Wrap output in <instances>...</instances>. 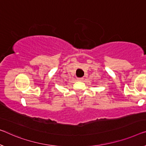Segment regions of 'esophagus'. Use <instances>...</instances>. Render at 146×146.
<instances>
[{
  "mask_svg": "<svg viewBox=\"0 0 146 146\" xmlns=\"http://www.w3.org/2000/svg\"><path fill=\"white\" fill-rule=\"evenodd\" d=\"M77 80L78 81H79V82H82V81L84 80V78H78Z\"/></svg>",
  "mask_w": 146,
  "mask_h": 146,
  "instance_id": "obj_1",
  "label": "esophagus"
}]
</instances>
